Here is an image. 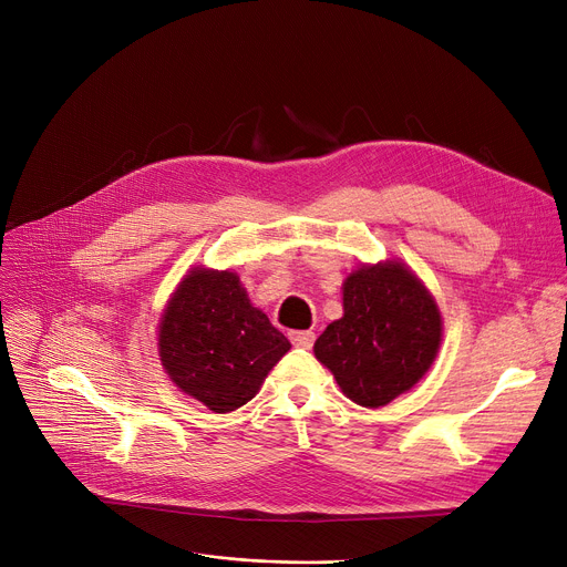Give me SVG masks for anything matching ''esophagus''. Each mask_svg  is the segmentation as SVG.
<instances>
[{"label":"esophagus","instance_id":"obj_1","mask_svg":"<svg viewBox=\"0 0 567 567\" xmlns=\"http://www.w3.org/2000/svg\"><path fill=\"white\" fill-rule=\"evenodd\" d=\"M289 340L293 347H301V349H310L315 344V333L312 331H291Z\"/></svg>","mask_w":567,"mask_h":567}]
</instances>
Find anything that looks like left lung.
Listing matches in <instances>:
<instances>
[{
  "mask_svg": "<svg viewBox=\"0 0 567 567\" xmlns=\"http://www.w3.org/2000/svg\"><path fill=\"white\" fill-rule=\"evenodd\" d=\"M344 315L315 342L342 393L379 409L419 383L441 344V312L402 261L363 264L342 285Z\"/></svg>",
  "mask_w": 567,
  "mask_h": 567,
  "instance_id": "8db88e82",
  "label": "left lung"
}]
</instances>
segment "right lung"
<instances>
[{"mask_svg":"<svg viewBox=\"0 0 567 567\" xmlns=\"http://www.w3.org/2000/svg\"><path fill=\"white\" fill-rule=\"evenodd\" d=\"M289 347L236 274L202 266L178 282L158 326L165 372L214 413L250 402Z\"/></svg>","mask_w":567,"mask_h":567,"instance_id":"add662e5","label":"right lung"}]
</instances>
